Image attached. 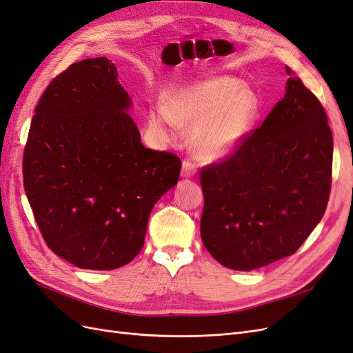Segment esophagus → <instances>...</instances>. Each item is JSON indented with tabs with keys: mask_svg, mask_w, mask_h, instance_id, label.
<instances>
[{
	"mask_svg": "<svg viewBox=\"0 0 353 353\" xmlns=\"http://www.w3.org/2000/svg\"><path fill=\"white\" fill-rule=\"evenodd\" d=\"M196 172H197L196 163L193 162V160L185 159L183 162V172H181V174H183V176H185V178H191V176L196 175Z\"/></svg>",
	"mask_w": 353,
	"mask_h": 353,
	"instance_id": "esophagus-1",
	"label": "esophagus"
}]
</instances>
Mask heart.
<instances>
[{
	"label": "heart",
	"instance_id": "1",
	"mask_svg": "<svg viewBox=\"0 0 353 353\" xmlns=\"http://www.w3.org/2000/svg\"><path fill=\"white\" fill-rule=\"evenodd\" d=\"M258 114V99L237 79L213 78L181 90L166 108L150 113V126L174 137L178 126L193 128L190 144L203 159L215 160L236 150Z\"/></svg>",
	"mask_w": 353,
	"mask_h": 353
}]
</instances>
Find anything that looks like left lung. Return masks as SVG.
I'll return each instance as SVG.
<instances>
[{
    "instance_id": "1",
    "label": "left lung",
    "mask_w": 353,
    "mask_h": 353,
    "mask_svg": "<svg viewBox=\"0 0 353 353\" xmlns=\"http://www.w3.org/2000/svg\"><path fill=\"white\" fill-rule=\"evenodd\" d=\"M285 95L222 162L201 169L200 236L221 265L252 271L293 254L321 221L333 135L325 110L287 68Z\"/></svg>"
}]
</instances>
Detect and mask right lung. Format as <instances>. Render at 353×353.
Wrapping results in <instances>:
<instances>
[{"instance_id": "obj_1", "label": "right lung", "mask_w": 353, "mask_h": 353, "mask_svg": "<svg viewBox=\"0 0 353 353\" xmlns=\"http://www.w3.org/2000/svg\"><path fill=\"white\" fill-rule=\"evenodd\" d=\"M131 99L105 57L70 65L37 104L23 185L48 248L82 270L130 263L156 201L178 183L181 160L141 144Z\"/></svg>"}]
</instances>
